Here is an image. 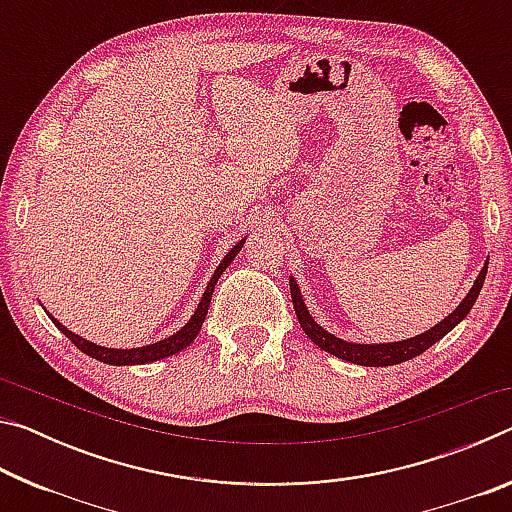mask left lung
Masks as SVG:
<instances>
[{"label":"left lung","mask_w":512,"mask_h":512,"mask_svg":"<svg viewBox=\"0 0 512 512\" xmlns=\"http://www.w3.org/2000/svg\"><path fill=\"white\" fill-rule=\"evenodd\" d=\"M485 273H488V259H485L483 268L479 271V275H476L472 289L467 291V296L461 302H458V307L452 311V314L445 316L440 323L427 329V332L415 334L411 339L391 341V343H354V341L339 339L336 334L327 332L323 325H318L316 318L309 314V307L305 305V298H302L298 280L293 275L289 277V287H291V300H293V309H296L298 323L302 327V332L309 336V341H314L320 350L334 354V357H339L343 361L357 363V366L384 368V366H395V363L418 357V354H422L424 350H429L433 343L443 339L445 334L452 332V329L461 323V320L470 314V309L474 307V302L479 298V291L483 287Z\"/></svg>","instance_id":"8db88e82"}]
</instances>
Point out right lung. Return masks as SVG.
Listing matches in <instances>:
<instances>
[{"instance_id":"1","label":"right lung","mask_w":512,"mask_h":512,"mask_svg":"<svg viewBox=\"0 0 512 512\" xmlns=\"http://www.w3.org/2000/svg\"><path fill=\"white\" fill-rule=\"evenodd\" d=\"M244 244H246V237L239 239L237 244L230 248V253L221 259V264L216 266V271L210 277V282H207V287L203 291L201 300H198V307L194 309L192 318H189L187 323L178 329V332H173L171 336H167V339L155 341V343H149V345H142V348H106V345H97V343H92L88 339H83V336H79V334H74L72 329H67L58 318L51 316L47 309L45 311H47V316L51 318V323H54L60 329V332H63L67 339L76 345V348L88 354V357H92V359L108 363V366H142V363L167 359V357H171V354H178L180 350H185L189 343H194V339L198 336V332H201V327L205 323V316H207V309H210L216 282H219V277L223 275L225 268L232 264V259L239 255V250L244 248Z\"/></svg>"}]
</instances>
